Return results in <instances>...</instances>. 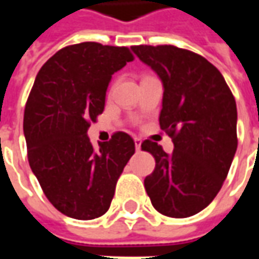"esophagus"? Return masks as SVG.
<instances>
[{
  "mask_svg": "<svg viewBox=\"0 0 259 259\" xmlns=\"http://www.w3.org/2000/svg\"><path fill=\"white\" fill-rule=\"evenodd\" d=\"M135 144H136V150H137V151H140V148H141V139H139V137H136V139H135Z\"/></svg>",
  "mask_w": 259,
  "mask_h": 259,
  "instance_id": "obj_1",
  "label": "esophagus"
}]
</instances>
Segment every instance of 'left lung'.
Wrapping results in <instances>:
<instances>
[{
  "instance_id": "obj_1",
  "label": "left lung",
  "mask_w": 259,
  "mask_h": 259,
  "mask_svg": "<svg viewBox=\"0 0 259 259\" xmlns=\"http://www.w3.org/2000/svg\"><path fill=\"white\" fill-rule=\"evenodd\" d=\"M139 58L163 83L161 129L174 141L166 154L151 140L141 150L155 158L144 179L159 213L189 218L221 190L237 150V108L222 73L198 54L175 46H133Z\"/></svg>"
}]
</instances>
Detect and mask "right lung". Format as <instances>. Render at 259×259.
Wrapping results in <instances>:
<instances>
[{
	"label": "right lung",
	"mask_w": 259,
	"mask_h": 259,
	"mask_svg": "<svg viewBox=\"0 0 259 259\" xmlns=\"http://www.w3.org/2000/svg\"><path fill=\"white\" fill-rule=\"evenodd\" d=\"M133 59L127 47L80 42L59 50L37 73L23 118L27 158L48 201L66 217H102L135 154L124 132L98 148L87 136L104 111L112 74Z\"/></svg>",
	"instance_id": "right-lung-1"
}]
</instances>
